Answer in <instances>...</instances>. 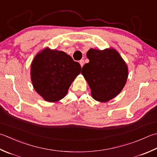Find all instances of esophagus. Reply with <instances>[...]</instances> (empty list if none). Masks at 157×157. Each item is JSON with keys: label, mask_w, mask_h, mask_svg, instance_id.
<instances>
[{"label": "esophagus", "mask_w": 157, "mask_h": 157, "mask_svg": "<svg viewBox=\"0 0 157 157\" xmlns=\"http://www.w3.org/2000/svg\"><path fill=\"white\" fill-rule=\"evenodd\" d=\"M79 64H80L81 67H82L83 66H84V60H83V59H82V60H79Z\"/></svg>", "instance_id": "34e87169"}]
</instances>
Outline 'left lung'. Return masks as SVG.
Here are the masks:
<instances>
[{
  "mask_svg": "<svg viewBox=\"0 0 157 157\" xmlns=\"http://www.w3.org/2000/svg\"><path fill=\"white\" fill-rule=\"evenodd\" d=\"M82 74L91 89L92 96L98 101H108L121 93L127 82V66L118 52L90 49Z\"/></svg>",
  "mask_w": 157,
  "mask_h": 157,
  "instance_id": "left-lung-1",
  "label": "left lung"
}]
</instances>
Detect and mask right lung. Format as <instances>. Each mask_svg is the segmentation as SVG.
<instances>
[{
  "label": "right lung",
  "instance_id": "right-lung-1",
  "mask_svg": "<svg viewBox=\"0 0 157 157\" xmlns=\"http://www.w3.org/2000/svg\"><path fill=\"white\" fill-rule=\"evenodd\" d=\"M80 72V64L65 52L48 48L34 58L30 70L34 88L49 102L64 97Z\"/></svg>",
  "mask_w": 157,
  "mask_h": 157
}]
</instances>
